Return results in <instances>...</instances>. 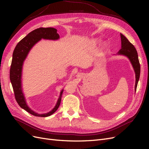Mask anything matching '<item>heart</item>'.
I'll return each instance as SVG.
<instances>
[{"instance_id":"b5f03b06","label":"heart","mask_w":149,"mask_h":149,"mask_svg":"<svg viewBox=\"0 0 149 149\" xmlns=\"http://www.w3.org/2000/svg\"><path fill=\"white\" fill-rule=\"evenodd\" d=\"M94 42L96 43V42H97V40H95V41H94Z\"/></svg>"}]
</instances>
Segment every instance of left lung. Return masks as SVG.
I'll use <instances>...</instances> for the list:
<instances>
[{
    "instance_id": "1",
    "label": "left lung",
    "mask_w": 149,
    "mask_h": 149,
    "mask_svg": "<svg viewBox=\"0 0 149 149\" xmlns=\"http://www.w3.org/2000/svg\"><path fill=\"white\" fill-rule=\"evenodd\" d=\"M120 38L122 48L119 51L118 54L127 56L129 58L130 62H131L135 72H136V79L135 90L136 91L138 81L140 78V73H141V66H140L139 63L137 52L133 45L122 33H120Z\"/></svg>"
}]
</instances>
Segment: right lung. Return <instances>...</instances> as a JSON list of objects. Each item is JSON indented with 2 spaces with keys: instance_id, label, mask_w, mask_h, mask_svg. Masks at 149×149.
Here are the masks:
<instances>
[{
  "instance_id": "obj_1",
  "label": "right lung",
  "mask_w": 149,
  "mask_h": 149,
  "mask_svg": "<svg viewBox=\"0 0 149 149\" xmlns=\"http://www.w3.org/2000/svg\"><path fill=\"white\" fill-rule=\"evenodd\" d=\"M56 29L52 27H41L35 29L30 32L26 37L22 39L17 43L13 52L12 60L10 69V79L13 92H14L15 98L20 107L35 116L48 117L53 114L60 106L63 90L61 91L60 96L58 99L56 105L52 111L43 114L36 113L32 110H31L26 105L24 94L22 91L21 75L22 65H23V62L27 56L30 49L39 40L42 38L49 40H57L59 38L60 36L56 32Z\"/></svg>"
}]
</instances>
